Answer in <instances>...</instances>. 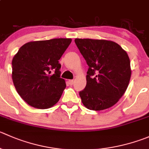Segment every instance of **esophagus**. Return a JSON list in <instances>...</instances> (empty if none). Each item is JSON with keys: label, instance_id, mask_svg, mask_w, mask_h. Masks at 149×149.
<instances>
[{"label": "esophagus", "instance_id": "34e87169", "mask_svg": "<svg viewBox=\"0 0 149 149\" xmlns=\"http://www.w3.org/2000/svg\"><path fill=\"white\" fill-rule=\"evenodd\" d=\"M68 83H69V84H70V85H73V84H74V81H73V80H69Z\"/></svg>", "mask_w": 149, "mask_h": 149}]
</instances>
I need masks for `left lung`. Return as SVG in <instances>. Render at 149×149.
Wrapping results in <instances>:
<instances>
[{"label": "left lung", "mask_w": 149, "mask_h": 149, "mask_svg": "<svg viewBox=\"0 0 149 149\" xmlns=\"http://www.w3.org/2000/svg\"><path fill=\"white\" fill-rule=\"evenodd\" d=\"M75 43L89 66L86 87L79 92L82 103L93 111L111 108L123 96L130 80L127 53L107 40L76 38Z\"/></svg>", "instance_id": "obj_1"}]
</instances>
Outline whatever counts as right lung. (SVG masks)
Listing matches in <instances>:
<instances>
[{
    "instance_id": "right-lung-1",
    "label": "right lung",
    "mask_w": 149,
    "mask_h": 149,
    "mask_svg": "<svg viewBox=\"0 0 149 149\" xmlns=\"http://www.w3.org/2000/svg\"><path fill=\"white\" fill-rule=\"evenodd\" d=\"M70 38L31 41L20 47L12 60V80L16 90L30 106L47 109L60 100L65 81L60 78L59 60ZM55 71L52 74L51 71Z\"/></svg>"
}]
</instances>
